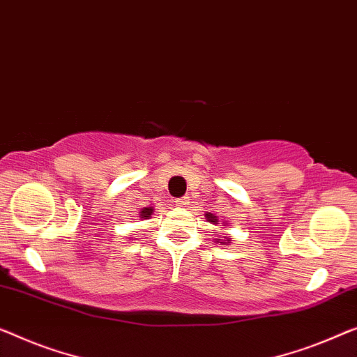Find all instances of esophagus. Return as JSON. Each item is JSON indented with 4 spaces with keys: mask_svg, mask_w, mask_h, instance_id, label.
Here are the masks:
<instances>
[{
    "mask_svg": "<svg viewBox=\"0 0 357 357\" xmlns=\"http://www.w3.org/2000/svg\"><path fill=\"white\" fill-rule=\"evenodd\" d=\"M189 204V197H181V199H176V205L178 206H184Z\"/></svg>",
    "mask_w": 357,
    "mask_h": 357,
    "instance_id": "1",
    "label": "esophagus"
}]
</instances>
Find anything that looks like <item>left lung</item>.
I'll return each mask as SVG.
<instances>
[{
    "label": "left lung",
    "instance_id": "8db88e82",
    "mask_svg": "<svg viewBox=\"0 0 357 357\" xmlns=\"http://www.w3.org/2000/svg\"><path fill=\"white\" fill-rule=\"evenodd\" d=\"M206 220H208L210 222H213V225H218V221H216V216L215 215H211V213H206Z\"/></svg>",
    "mask_w": 357,
    "mask_h": 357
}]
</instances>
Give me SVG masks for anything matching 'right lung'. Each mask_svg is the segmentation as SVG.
<instances>
[{"label":"right lung","mask_w":357,"mask_h":357,"mask_svg":"<svg viewBox=\"0 0 357 357\" xmlns=\"http://www.w3.org/2000/svg\"><path fill=\"white\" fill-rule=\"evenodd\" d=\"M152 208L151 206H149V208H142V211H141V218H144V220H147V218H151V215H152Z\"/></svg>","instance_id":"add662e5"}]
</instances>
